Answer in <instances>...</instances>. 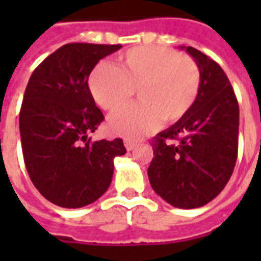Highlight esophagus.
Returning <instances> with one entry per match:
<instances>
[{"label": "esophagus", "instance_id": "34e87169", "mask_svg": "<svg viewBox=\"0 0 261 261\" xmlns=\"http://www.w3.org/2000/svg\"><path fill=\"white\" fill-rule=\"evenodd\" d=\"M124 147L127 151H133L137 147V142L131 141V140H124Z\"/></svg>", "mask_w": 261, "mask_h": 261}]
</instances>
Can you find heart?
<instances>
[{"mask_svg": "<svg viewBox=\"0 0 261 261\" xmlns=\"http://www.w3.org/2000/svg\"><path fill=\"white\" fill-rule=\"evenodd\" d=\"M201 86L196 61L175 50L141 46L121 54L117 67L99 64L89 76L93 100L105 110L130 102L137 89L140 102L114 112L108 120L113 136L141 140L165 123H176L194 106Z\"/></svg>", "mask_w": 261, "mask_h": 261, "instance_id": "heart-1", "label": "heart"}]
</instances>
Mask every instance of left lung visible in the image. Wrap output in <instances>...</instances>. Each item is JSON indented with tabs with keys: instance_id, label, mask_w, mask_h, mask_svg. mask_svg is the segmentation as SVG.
Instances as JSON below:
<instances>
[{
	"instance_id": "obj_1",
	"label": "left lung",
	"mask_w": 261,
	"mask_h": 261,
	"mask_svg": "<svg viewBox=\"0 0 261 261\" xmlns=\"http://www.w3.org/2000/svg\"><path fill=\"white\" fill-rule=\"evenodd\" d=\"M201 72V86L189 113L153 138L149 183L177 208H198L229 181L238 158L239 105L228 76L194 47H181Z\"/></svg>"
}]
</instances>
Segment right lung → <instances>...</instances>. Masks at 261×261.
<instances>
[{
    "label": "right lung",
    "mask_w": 261,
    "mask_h": 261,
    "mask_svg": "<svg viewBox=\"0 0 261 261\" xmlns=\"http://www.w3.org/2000/svg\"><path fill=\"white\" fill-rule=\"evenodd\" d=\"M120 44L68 43L39 64L19 113L20 141L32 183L59 207L96 201L112 183L113 159L124 155L121 138L92 141L103 121L88 86L99 60Z\"/></svg>",
    "instance_id": "right-lung-1"
}]
</instances>
